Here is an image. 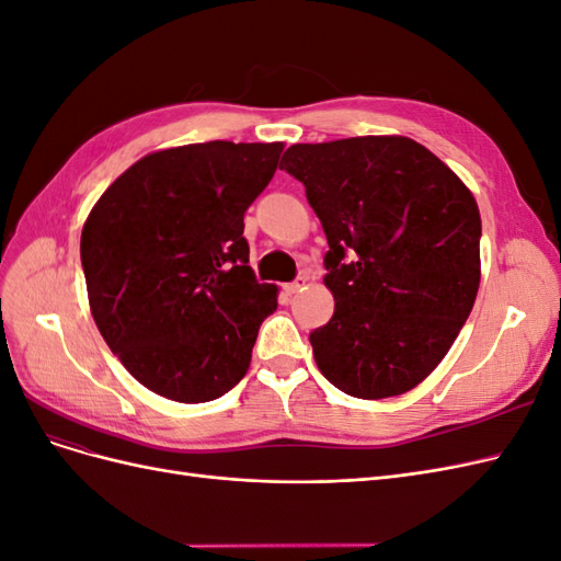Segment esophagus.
<instances>
[{
    "label": "esophagus",
    "mask_w": 561,
    "mask_h": 561,
    "mask_svg": "<svg viewBox=\"0 0 561 561\" xmlns=\"http://www.w3.org/2000/svg\"><path fill=\"white\" fill-rule=\"evenodd\" d=\"M304 285H307V276H299L297 280H293V283H287L283 290H285V295H297L299 290H304Z\"/></svg>",
    "instance_id": "1"
}]
</instances>
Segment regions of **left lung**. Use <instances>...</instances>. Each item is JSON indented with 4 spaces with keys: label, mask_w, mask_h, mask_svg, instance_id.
Segmentation results:
<instances>
[{
    "label": "left lung",
    "mask_w": 561,
    "mask_h": 561,
    "mask_svg": "<svg viewBox=\"0 0 561 561\" xmlns=\"http://www.w3.org/2000/svg\"><path fill=\"white\" fill-rule=\"evenodd\" d=\"M280 168L304 184L330 245L334 316L309 334L318 369L353 398L407 393L445 358L478 297V203L402 135L293 145Z\"/></svg>",
    "instance_id": "1"
}]
</instances>
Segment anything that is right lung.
<instances>
[{
  "instance_id": "right-lung-1",
  "label": "right lung",
  "mask_w": 561,
  "mask_h": 561,
  "mask_svg": "<svg viewBox=\"0 0 561 561\" xmlns=\"http://www.w3.org/2000/svg\"><path fill=\"white\" fill-rule=\"evenodd\" d=\"M283 142L154 151L118 175L81 231L89 304L130 375L175 402L222 398L250 367L278 287L248 266L243 215Z\"/></svg>"
}]
</instances>
